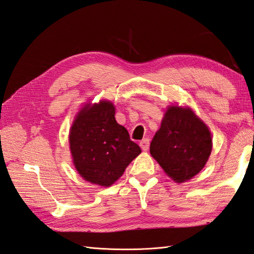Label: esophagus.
Segmentation results:
<instances>
[{
  "label": "esophagus",
  "mask_w": 254,
  "mask_h": 254,
  "mask_svg": "<svg viewBox=\"0 0 254 254\" xmlns=\"http://www.w3.org/2000/svg\"><path fill=\"white\" fill-rule=\"evenodd\" d=\"M139 146L140 148L143 149L144 151H147L149 148V139L148 138H144L143 140L139 141Z\"/></svg>",
  "instance_id": "34e87169"
}]
</instances>
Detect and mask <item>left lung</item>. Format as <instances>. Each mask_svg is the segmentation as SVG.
<instances>
[{
  "mask_svg": "<svg viewBox=\"0 0 254 254\" xmlns=\"http://www.w3.org/2000/svg\"><path fill=\"white\" fill-rule=\"evenodd\" d=\"M212 151L209 127L188 106L169 105L150 143V155L171 180H191L207 164Z\"/></svg>",
  "mask_w": 254,
  "mask_h": 254,
  "instance_id": "obj_1",
  "label": "left lung"
}]
</instances>
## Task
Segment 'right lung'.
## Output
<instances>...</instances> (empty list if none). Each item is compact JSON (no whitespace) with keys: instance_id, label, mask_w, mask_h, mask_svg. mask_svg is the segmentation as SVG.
Returning <instances> with one entry per match:
<instances>
[{"instance_id":"add662e5","label":"right lung","mask_w":254,"mask_h":254,"mask_svg":"<svg viewBox=\"0 0 254 254\" xmlns=\"http://www.w3.org/2000/svg\"><path fill=\"white\" fill-rule=\"evenodd\" d=\"M74 116L69 149L76 172L84 181L109 187L119 180L140 152L127 129L116 121V106L108 99H90Z\"/></svg>"}]
</instances>
